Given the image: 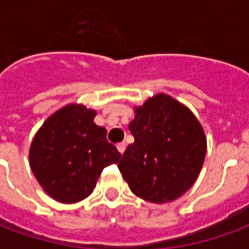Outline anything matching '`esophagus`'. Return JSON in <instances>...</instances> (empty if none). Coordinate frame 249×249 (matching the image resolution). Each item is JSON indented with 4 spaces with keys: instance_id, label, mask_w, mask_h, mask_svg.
Listing matches in <instances>:
<instances>
[{
    "instance_id": "1",
    "label": "esophagus",
    "mask_w": 249,
    "mask_h": 249,
    "mask_svg": "<svg viewBox=\"0 0 249 249\" xmlns=\"http://www.w3.org/2000/svg\"><path fill=\"white\" fill-rule=\"evenodd\" d=\"M125 148H126L125 142H120V144H117V149H119V152L121 153V155L125 152Z\"/></svg>"
}]
</instances>
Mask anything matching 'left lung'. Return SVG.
<instances>
[{"instance_id": "left-lung-1", "label": "left lung", "mask_w": 249, "mask_h": 249, "mask_svg": "<svg viewBox=\"0 0 249 249\" xmlns=\"http://www.w3.org/2000/svg\"><path fill=\"white\" fill-rule=\"evenodd\" d=\"M129 130L135 142L117 167L136 196L164 204L192 187L203 168L207 139L191 109L159 93L136 107Z\"/></svg>"}]
</instances>
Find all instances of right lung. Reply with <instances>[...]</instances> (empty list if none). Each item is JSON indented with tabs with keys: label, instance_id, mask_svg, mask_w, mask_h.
<instances>
[{
	"label": "right lung",
	"instance_id": "obj_1",
	"mask_svg": "<svg viewBox=\"0 0 249 249\" xmlns=\"http://www.w3.org/2000/svg\"><path fill=\"white\" fill-rule=\"evenodd\" d=\"M96 110L69 104L49 116L29 149L32 172L42 189L60 203L88 197L105 167L120 153L107 140V129L94 124Z\"/></svg>",
	"mask_w": 249,
	"mask_h": 249
}]
</instances>
